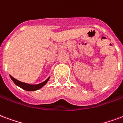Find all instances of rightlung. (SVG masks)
I'll use <instances>...</instances> for the list:
<instances>
[{"label": "right lung", "instance_id": "obj_1", "mask_svg": "<svg viewBox=\"0 0 123 123\" xmlns=\"http://www.w3.org/2000/svg\"><path fill=\"white\" fill-rule=\"evenodd\" d=\"M10 76L12 80L13 81V82H14V83H15L16 85H18V86H19V87H21L23 89L25 90V91H36V90L40 89H41L42 87H43V86L47 83V82L48 81V80L49 79V78H48L47 80H45V81L41 83L40 84L30 85L28 84V83H23L21 82V81H18V80H17L14 78H13L12 75H10Z\"/></svg>", "mask_w": 123, "mask_h": 123}]
</instances>
